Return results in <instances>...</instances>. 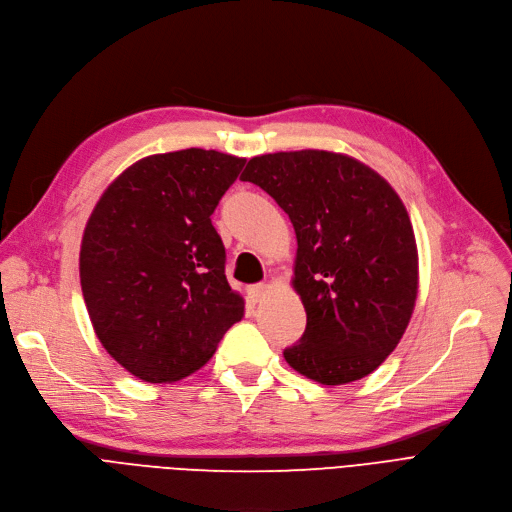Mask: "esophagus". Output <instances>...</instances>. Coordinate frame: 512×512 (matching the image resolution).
<instances>
[{
  "mask_svg": "<svg viewBox=\"0 0 512 512\" xmlns=\"http://www.w3.org/2000/svg\"><path fill=\"white\" fill-rule=\"evenodd\" d=\"M248 296L252 302H262L264 298L269 296V285L267 283H260V285H252L248 290Z\"/></svg>",
  "mask_w": 512,
  "mask_h": 512,
  "instance_id": "1",
  "label": "esophagus"
}]
</instances>
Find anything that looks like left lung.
I'll return each instance as SVG.
<instances>
[{
    "instance_id": "obj_1",
    "label": "left lung",
    "mask_w": 512,
    "mask_h": 512,
    "mask_svg": "<svg viewBox=\"0 0 512 512\" xmlns=\"http://www.w3.org/2000/svg\"><path fill=\"white\" fill-rule=\"evenodd\" d=\"M241 180L267 191L296 231L292 288L306 330L285 361L327 386L372 374L418 296V245L397 191L359 159L317 149L252 157Z\"/></svg>"
}]
</instances>
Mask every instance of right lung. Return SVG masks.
<instances>
[{
	"instance_id": "1",
	"label": "right lung",
	"mask_w": 512,
	"mask_h": 512,
	"mask_svg": "<svg viewBox=\"0 0 512 512\" xmlns=\"http://www.w3.org/2000/svg\"><path fill=\"white\" fill-rule=\"evenodd\" d=\"M243 166L220 151L157 153L96 201L81 237V292L100 344L138 380L197 372L243 317L210 218Z\"/></svg>"
}]
</instances>
